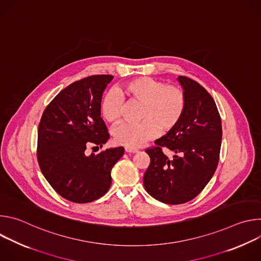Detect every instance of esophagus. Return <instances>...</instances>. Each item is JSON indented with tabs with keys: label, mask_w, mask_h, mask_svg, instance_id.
Wrapping results in <instances>:
<instances>
[{
	"label": "esophagus",
	"mask_w": 261,
	"mask_h": 261,
	"mask_svg": "<svg viewBox=\"0 0 261 261\" xmlns=\"http://www.w3.org/2000/svg\"><path fill=\"white\" fill-rule=\"evenodd\" d=\"M125 151H126L127 153H136L138 150H137V148H135V147L126 146V147H125Z\"/></svg>",
	"instance_id": "1"
}]
</instances>
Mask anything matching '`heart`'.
Masks as SVG:
<instances>
[{"mask_svg": "<svg viewBox=\"0 0 261 261\" xmlns=\"http://www.w3.org/2000/svg\"><path fill=\"white\" fill-rule=\"evenodd\" d=\"M119 93L108 92L101 101V114L105 121L116 124L121 120L124 97L128 102L140 103L139 123H122L114 130L115 140L126 146L137 147L154 138L158 132L173 130L186 109L184 91L174 85L141 76L126 82Z\"/></svg>", "mask_w": 261, "mask_h": 261, "instance_id": "1", "label": "heart"}]
</instances>
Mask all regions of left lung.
Segmentation results:
<instances>
[{
    "mask_svg": "<svg viewBox=\"0 0 261 261\" xmlns=\"http://www.w3.org/2000/svg\"><path fill=\"white\" fill-rule=\"evenodd\" d=\"M186 96V109L177 126L145 152L151 162L143 175L146 192L167 204L195 198L213 177L220 158L221 118L211 94L197 82L178 76ZM166 147L174 154L169 160Z\"/></svg>",
    "mask_w": 261,
    "mask_h": 261,
    "instance_id": "1",
    "label": "left lung"
}]
</instances>
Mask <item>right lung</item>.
Instances as JSON below:
<instances>
[{"instance_id":"1","label":"right lung","mask_w":261,"mask_h":261,"mask_svg":"<svg viewBox=\"0 0 261 261\" xmlns=\"http://www.w3.org/2000/svg\"><path fill=\"white\" fill-rule=\"evenodd\" d=\"M113 75H92L69 85L46 106L38 127L37 160L54 190L67 200L88 203L111 185V169L124 147L86 155L88 145L102 146L109 133L101 118V99Z\"/></svg>"}]
</instances>
